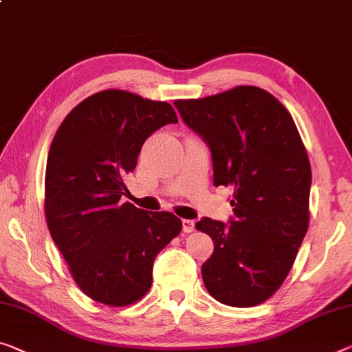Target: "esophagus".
Here are the masks:
<instances>
[{
    "label": "esophagus",
    "instance_id": "obj_1",
    "mask_svg": "<svg viewBox=\"0 0 352 352\" xmlns=\"http://www.w3.org/2000/svg\"><path fill=\"white\" fill-rule=\"evenodd\" d=\"M182 230H184V232H192L195 230V221L188 220V219H184L182 220Z\"/></svg>",
    "mask_w": 352,
    "mask_h": 352
}]
</instances>
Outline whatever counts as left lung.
I'll return each instance as SVG.
<instances>
[{
  "instance_id": "obj_1",
  "label": "left lung",
  "mask_w": 352,
  "mask_h": 352,
  "mask_svg": "<svg viewBox=\"0 0 352 352\" xmlns=\"http://www.w3.org/2000/svg\"><path fill=\"white\" fill-rule=\"evenodd\" d=\"M175 105L209 144L214 186L234 190L230 226L209 217L195 225L214 242L204 286L225 305L263 304L288 277L310 221L311 168L293 116L258 86Z\"/></svg>"
}]
</instances>
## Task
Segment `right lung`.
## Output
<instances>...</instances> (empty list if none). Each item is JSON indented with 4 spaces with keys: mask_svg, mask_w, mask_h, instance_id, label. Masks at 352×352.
<instances>
[{
    "mask_svg": "<svg viewBox=\"0 0 352 352\" xmlns=\"http://www.w3.org/2000/svg\"><path fill=\"white\" fill-rule=\"evenodd\" d=\"M177 122L168 102L105 89L64 118L45 168L48 231L78 288L108 307H127L153 285L157 253L182 230L175 214L122 203L124 179L144 140Z\"/></svg>",
    "mask_w": 352,
    "mask_h": 352,
    "instance_id": "add662e5",
    "label": "right lung"
}]
</instances>
